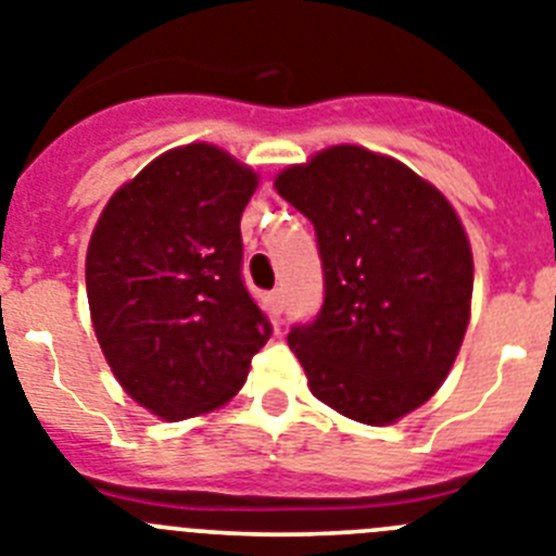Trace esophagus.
Wrapping results in <instances>:
<instances>
[{"mask_svg":"<svg viewBox=\"0 0 556 556\" xmlns=\"http://www.w3.org/2000/svg\"><path fill=\"white\" fill-rule=\"evenodd\" d=\"M271 307H274V313H282V307H285V291L282 288H277V291L271 293Z\"/></svg>","mask_w":556,"mask_h":556,"instance_id":"34e87169","label":"esophagus"}]
</instances>
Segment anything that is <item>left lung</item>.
<instances>
[{
  "label": "left lung",
  "mask_w": 556,
  "mask_h": 556,
  "mask_svg": "<svg viewBox=\"0 0 556 556\" xmlns=\"http://www.w3.org/2000/svg\"><path fill=\"white\" fill-rule=\"evenodd\" d=\"M316 226L325 307L288 346L313 397L364 425H394L453 369L472 302V249L431 181L361 144H332L274 178Z\"/></svg>",
  "instance_id": "1"
}]
</instances>
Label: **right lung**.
<instances>
[{
  "instance_id": "add662e5",
  "label": "right lung",
  "mask_w": 556,
  "mask_h": 556,
  "mask_svg": "<svg viewBox=\"0 0 556 556\" xmlns=\"http://www.w3.org/2000/svg\"><path fill=\"white\" fill-rule=\"evenodd\" d=\"M257 185L218 144H178L125 181L91 231L94 336L125 394L159 419L229 403L271 338L240 279V215Z\"/></svg>"
}]
</instances>
